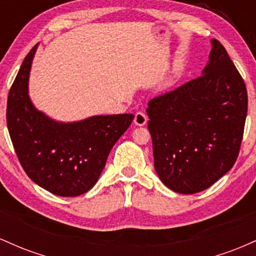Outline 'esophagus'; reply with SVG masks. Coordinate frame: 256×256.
<instances>
[{"label":"esophagus","mask_w":256,"mask_h":256,"mask_svg":"<svg viewBox=\"0 0 256 256\" xmlns=\"http://www.w3.org/2000/svg\"><path fill=\"white\" fill-rule=\"evenodd\" d=\"M146 122H148V118H146V116L143 112H137L136 114H134V122L136 124L137 126H143L146 124Z\"/></svg>","instance_id":"obj_1"}]
</instances>
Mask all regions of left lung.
<instances>
[{"label": "left lung", "instance_id": "obj_1", "mask_svg": "<svg viewBox=\"0 0 256 256\" xmlns=\"http://www.w3.org/2000/svg\"><path fill=\"white\" fill-rule=\"evenodd\" d=\"M202 73L146 108L155 170L179 194L208 189L230 171L244 132L246 88L219 40Z\"/></svg>", "mask_w": 256, "mask_h": 256}]
</instances>
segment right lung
Returning a JSON list of instances; mask_svg holds the SVG:
<instances>
[{"label": "right lung", "instance_id": "obj_1", "mask_svg": "<svg viewBox=\"0 0 256 256\" xmlns=\"http://www.w3.org/2000/svg\"><path fill=\"white\" fill-rule=\"evenodd\" d=\"M36 48L26 55L8 94V131L20 165L34 183L54 195L79 196L96 184L110 149L134 116H96L66 124L37 110L28 98Z\"/></svg>", "mask_w": 256, "mask_h": 256}]
</instances>
